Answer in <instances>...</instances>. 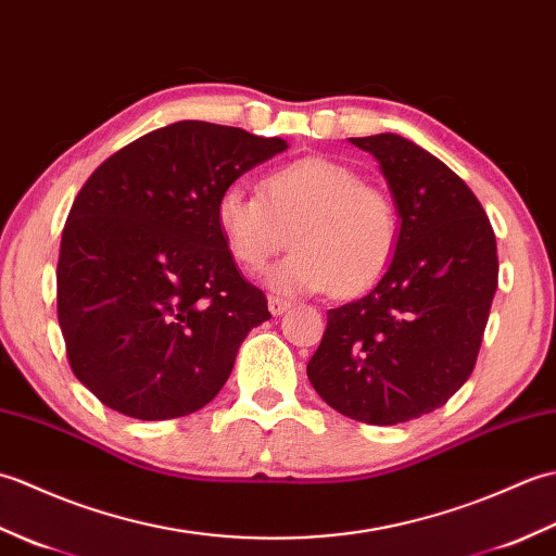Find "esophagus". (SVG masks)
<instances>
[{
	"instance_id": "esophagus-1",
	"label": "esophagus",
	"mask_w": 556,
	"mask_h": 556,
	"mask_svg": "<svg viewBox=\"0 0 556 556\" xmlns=\"http://www.w3.org/2000/svg\"><path fill=\"white\" fill-rule=\"evenodd\" d=\"M267 305H269V313L271 315H281L285 311H289V301L287 299H279V296H269L267 299Z\"/></svg>"
}]
</instances>
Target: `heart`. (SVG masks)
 I'll use <instances>...</instances> for the list:
<instances>
[{
    "mask_svg": "<svg viewBox=\"0 0 556 556\" xmlns=\"http://www.w3.org/2000/svg\"><path fill=\"white\" fill-rule=\"evenodd\" d=\"M231 257L263 271L271 257L293 253L271 285L351 299L382 279L399 243V210L387 191L327 157H301L271 169L260 195L233 184L215 207Z\"/></svg>",
    "mask_w": 556,
    "mask_h": 556,
    "instance_id": "obj_1",
    "label": "heart"
}]
</instances>
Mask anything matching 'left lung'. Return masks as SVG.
Masks as SVG:
<instances>
[{"mask_svg":"<svg viewBox=\"0 0 556 556\" xmlns=\"http://www.w3.org/2000/svg\"><path fill=\"white\" fill-rule=\"evenodd\" d=\"M382 164L401 231L363 299L327 311L308 380L334 410L396 425L444 406L476 368L497 291V241L473 191L410 140L351 138Z\"/></svg>","mask_w":556,"mask_h":556,"instance_id":"8db88e82","label":"left lung"}]
</instances>
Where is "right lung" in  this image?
<instances>
[{
    "mask_svg": "<svg viewBox=\"0 0 556 556\" xmlns=\"http://www.w3.org/2000/svg\"><path fill=\"white\" fill-rule=\"evenodd\" d=\"M281 150V138L176 122L83 184L59 245L56 317L71 370L104 406L181 418L229 380L241 341L271 315L236 269L215 207Z\"/></svg>",
    "mask_w": 556,
    "mask_h": 556,
    "instance_id": "add662e5",
    "label": "right lung"
}]
</instances>
